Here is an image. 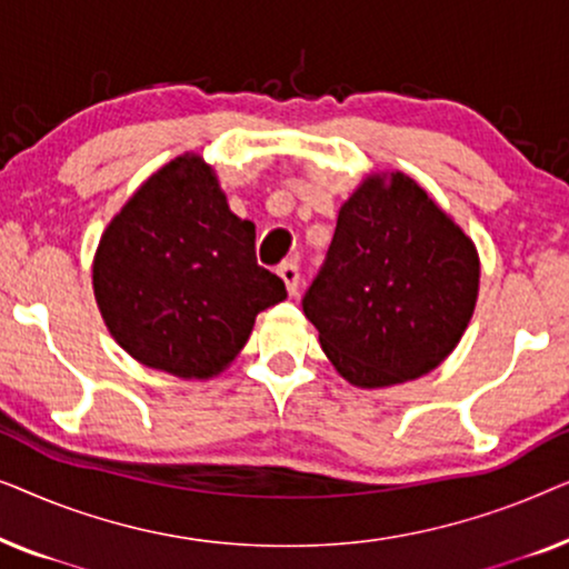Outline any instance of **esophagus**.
Returning <instances> with one entry per match:
<instances>
[{
  "label": "esophagus",
  "mask_w": 569,
  "mask_h": 569,
  "mask_svg": "<svg viewBox=\"0 0 569 569\" xmlns=\"http://www.w3.org/2000/svg\"><path fill=\"white\" fill-rule=\"evenodd\" d=\"M277 274L282 277L287 292H290V295L298 292V284H300V269H298V263H295V261H284L282 267L277 269Z\"/></svg>",
  "instance_id": "1"
}]
</instances>
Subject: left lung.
Wrapping results in <instances>:
<instances>
[{"label":"left lung","mask_w":569,"mask_h":569,"mask_svg":"<svg viewBox=\"0 0 569 569\" xmlns=\"http://www.w3.org/2000/svg\"><path fill=\"white\" fill-rule=\"evenodd\" d=\"M479 295L471 238L409 176H370L339 209L326 261L302 298L333 368L383 388L438 368Z\"/></svg>","instance_id":"8db88e82"}]
</instances>
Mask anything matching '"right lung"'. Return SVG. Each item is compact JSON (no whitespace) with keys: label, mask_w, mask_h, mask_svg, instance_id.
<instances>
[{"label":"right lung","mask_w":569,"mask_h":569,"mask_svg":"<svg viewBox=\"0 0 569 569\" xmlns=\"http://www.w3.org/2000/svg\"><path fill=\"white\" fill-rule=\"evenodd\" d=\"M108 331L147 368L212 378L236 360L261 310L287 298L256 263V228L230 212L214 170L183 154L147 178L92 261Z\"/></svg>","instance_id":"add662e5"}]
</instances>
